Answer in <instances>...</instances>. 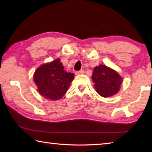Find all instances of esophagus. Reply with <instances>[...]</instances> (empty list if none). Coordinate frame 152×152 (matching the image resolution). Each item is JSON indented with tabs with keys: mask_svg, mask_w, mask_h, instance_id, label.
Returning <instances> with one entry per match:
<instances>
[{
	"mask_svg": "<svg viewBox=\"0 0 152 152\" xmlns=\"http://www.w3.org/2000/svg\"><path fill=\"white\" fill-rule=\"evenodd\" d=\"M84 73V71L83 70H81L80 71H76L75 72L76 75H79V74H83Z\"/></svg>",
	"mask_w": 152,
	"mask_h": 152,
	"instance_id": "34e87169",
	"label": "esophagus"
}]
</instances>
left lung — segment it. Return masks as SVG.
I'll return each instance as SVG.
<instances>
[{
    "label": "left lung",
    "mask_w": 152,
    "mask_h": 152,
    "mask_svg": "<svg viewBox=\"0 0 152 152\" xmlns=\"http://www.w3.org/2000/svg\"><path fill=\"white\" fill-rule=\"evenodd\" d=\"M95 90L102 97H109L119 92L122 78L116 71L104 65L95 67L92 75Z\"/></svg>",
    "instance_id": "obj_1"
}]
</instances>
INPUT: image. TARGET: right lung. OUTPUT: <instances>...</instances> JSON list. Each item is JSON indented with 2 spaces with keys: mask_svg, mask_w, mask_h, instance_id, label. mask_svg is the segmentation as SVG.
Returning a JSON list of instances; mask_svg holds the SVG:
<instances>
[{
  "mask_svg": "<svg viewBox=\"0 0 152 152\" xmlns=\"http://www.w3.org/2000/svg\"><path fill=\"white\" fill-rule=\"evenodd\" d=\"M59 58L50 63L44 64L35 72L34 82L39 93L46 99H60L74 78L73 73L67 72Z\"/></svg>",
  "mask_w": 152,
  "mask_h": 152,
  "instance_id": "obj_1",
  "label": "right lung"
}]
</instances>
